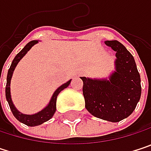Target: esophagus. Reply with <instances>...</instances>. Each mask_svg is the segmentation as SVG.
<instances>
[{
	"mask_svg": "<svg viewBox=\"0 0 151 151\" xmlns=\"http://www.w3.org/2000/svg\"><path fill=\"white\" fill-rule=\"evenodd\" d=\"M78 76H79V74H78V73H77V74H76V77H78Z\"/></svg>",
	"mask_w": 151,
	"mask_h": 151,
	"instance_id": "esophagus-1",
	"label": "esophagus"
}]
</instances>
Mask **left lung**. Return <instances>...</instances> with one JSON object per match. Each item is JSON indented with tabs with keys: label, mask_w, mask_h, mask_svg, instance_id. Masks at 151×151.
I'll use <instances>...</instances> for the list:
<instances>
[{
	"label": "left lung",
	"mask_w": 151,
	"mask_h": 151,
	"mask_svg": "<svg viewBox=\"0 0 151 151\" xmlns=\"http://www.w3.org/2000/svg\"><path fill=\"white\" fill-rule=\"evenodd\" d=\"M115 51L114 71L104 78L80 77L86 110L93 116L118 122L129 116L140 100L141 78L131 53L117 40L105 41Z\"/></svg>",
	"instance_id": "1"
}]
</instances>
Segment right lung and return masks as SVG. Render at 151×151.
Wrapping results in <instances>:
<instances>
[{
    "instance_id": "add662e5",
    "label": "right lung",
    "mask_w": 151,
    "mask_h": 151,
    "mask_svg": "<svg viewBox=\"0 0 151 151\" xmlns=\"http://www.w3.org/2000/svg\"><path fill=\"white\" fill-rule=\"evenodd\" d=\"M39 41L38 40H33V41H30L29 43H28L26 45L24 46V48L16 55L15 57V58L13 59L12 61V64L10 65V68L9 69V72H8V76H7V85H6V90H5V93H6V99H7V101L9 105V107L14 114L15 118L22 123L27 125V126H29V127H35V126H38V125H41L43 124L44 122H45L47 121H49L50 118H52V116L54 115L55 112H56V102H57V97L58 95L59 94V93L64 90L65 88H66L72 79H70L69 81H67L66 83L63 84L62 86H60L52 94L48 105L46 106L45 108H43L41 111L36 113V114H22L21 113L14 105L13 101H12V98H11V93H10V82H11V78H12V76L14 73V71H15L16 65H18V63L20 62V60L27 54V52L35 45L38 43Z\"/></svg>"
}]
</instances>
